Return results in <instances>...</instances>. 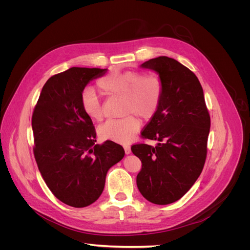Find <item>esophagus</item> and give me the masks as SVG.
I'll return each mask as SVG.
<instances>
[{"label": "esophagus", "mask_w": 250, "mask_h": 250, "mask_svg": "<svg viewBox=\"0 0 250 250\" xmlns=\"http://www.w3.org/2000/svg\"><path fill=\"white\" fill-rule=\"evenodd\" d=\"M124 150H125V153H126V154H129V153L131 152L130 146H128V145H125V146H124Z\"/></svg>", "instance_id": "1"}]
</instances>
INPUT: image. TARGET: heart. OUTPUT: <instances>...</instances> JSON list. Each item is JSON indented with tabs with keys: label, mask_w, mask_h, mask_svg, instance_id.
Masks as SVG:
<instances>
[{
	"label": "heart",
	"mask_w": 250,
	"mask_h": 250,
	"mask_svg": "<svg viewBox=\"0 0 250 250\" xmlns=\"http://www.w3.org/2000/svg\"><path fill=\"white\" fill-rule=\"evenodd\" d=\"M98 86L106 96H122L123 113L121 119L108 120L99 128L103 140L117 143L130 142L140 128V120L152 118L162 102L164 85L161 78L152 73L110 72L98 81ZM81 108L93 121L103 119L99 97L93 88H86L81 96ZM135 114L133 115V113Z\"/></svg>",
	"instance_id": "b5f03b06"
}]
</instances>
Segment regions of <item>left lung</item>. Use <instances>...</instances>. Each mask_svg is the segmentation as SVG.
Here are the masks:
<instances>
[{
    "label": "left lung",
    "instance_id": "obj_1",
    "mask_svg": "<svg viewBox=\"0 0 250 250\" xmlns=\"http://www.w3.org/2000/svg\"><path fill=\"white\" fill-rule=\"evenodd\" d=\"M163 82L162 102L142 131L156 146L137 144L131 151L142 162L139 191L148 201L169 204L180 199L197 180L206 163L210 118L196 75L177 60L160 56L141 64Z\"/></svg>",
    "mask_w": 250,
    "mask_h": 250
}]
</instances>
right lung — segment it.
Listing matches in <instances>:
<instances>
[{
	"label": "right lung",
	"instance_id": "right-lung-1",
	"mask_svg": "<svg viewBox=\"0 0 250 250\" xmlns=\"http://www.w3.org/2000/svg\"><path fill=\"white\" fill-rule=\"evenodd\" d=\"M106 71L71 67L54 75L44 83L32 115L37 167L55 197L73 208L99 198L107 171L125 155L112 141L96 145L93 121L81 108L83 89Z\"/></svg>",
	"mask_w": 250,
	"mask_h": 250
}]
</instances>
